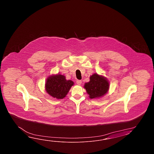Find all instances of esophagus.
<instances>
[{
    "instance_id": "1",
    "label": "esophagus",
    "mask_w": 154,
    "mask_h": 154,
    "mask_svg": "<svg viewBox=\"0 0 154 154\" xmlns=\"http://www.w3.org/2000/svg\"><path fill=\"white\" fill-rule=\"evenodd\" d=\"M76 84H77V85H80L82 84V80H76Z\"/></svg>"
}]
</instances>
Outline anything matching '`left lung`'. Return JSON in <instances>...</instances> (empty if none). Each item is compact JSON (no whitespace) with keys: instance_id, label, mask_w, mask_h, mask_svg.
Returning <instances> with one entry per match:
<instances>
[{"instance_id":"8db88e82","label":"left lung","mask_w":154,"mask_h":154,"mask_svg":"<svg viewBox=\"0 0 154 154\" xmlns=\"http://www.w3.org/2000/svg\"><path fill=\"white\" fill-rule=\"evenodd\" d=\"M84 88L88 92L90 98L100 97L108 91L109 82L102 76L94 74L90 78V82L85 83Z\"/></svg>"}]
</instances>
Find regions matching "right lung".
Masks as SVG:
<instances>
[{
	"instance_id": "right-lung-1",
	"label": "right lung",
	"mask_w": 154,
	"mask_h": 154,
	"mask_svg": "<svg viewBox=\"0 0 154 154\" xmlns=\"http://www.w3.org/2000/svg\"><path fill=\"white\" fill-rule=\"evenodd\" d=\"M73 84V82L66 80V77L62 75L51 76L46 81V91L54 98L62 99L66 97Z\"/></svg>"
}]
</instances>
